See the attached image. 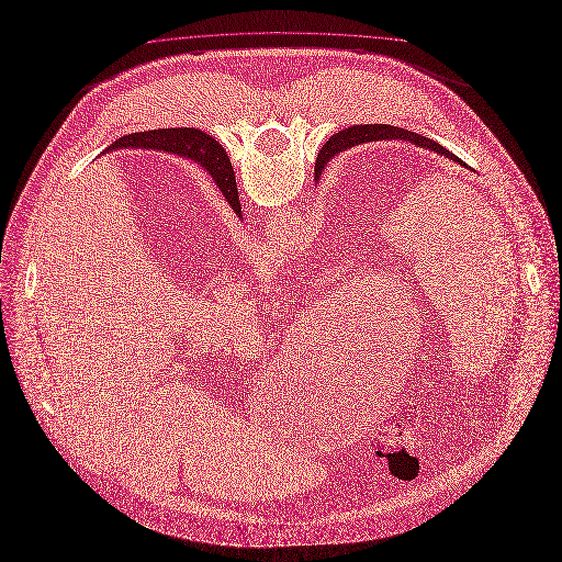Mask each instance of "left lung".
Wrapping results in <instances>:
<instances>
[{
	"instance_id": "8db88e82",
	"label": "left lung",
	"mask_w": 562,
	"mask_h": 562,
	"mask_svg": "<svg viewBox=\"0 0 562 562\" xmlns=\"http://www.w3.org/2000/svg\"><path fill=\"white\" fill-rule=\"evenodd\" d=\"M372 139H404V142H413L414 146L434 149V151L443 154L446 158H450V160H454V162H459V165H465L459 156H454L452 151H448V149L440 146L438 142H434V139H429V137H423V135L413 133V131L397 128V126H386V124H379V126H376V124H357V126H349V128H345V131H340V133H336V135H331V137L327 139L325 148H322V158L317 160L315 171L319 173V169H322V165H324L325 160H329V158H331L334 154H338L340 149L351 148L355 144H363V142H372ZM220 188H222V192L226 194V186L220 183ZM226 196H228V194H226Z\"/></svg>"
}]
</instances>
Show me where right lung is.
Segmentation results:
<instances>
[{
    "label": "right lung",
    "mask_w": 562,
    "mask_h": 562,
    "mask_svg": "<svg viewBox=\"0 0 562 562\" xmlns=\"http://www.w3.org/2000/svg\"><path fill=\"white\" fill-rule=\"evenodd\" d=\"M151 135H156L158 139H160V144L156 146V148H160V146H165V144H171V149H176L179 154H188L190 158H196L203 167H207V171H211V176L213 179L217 181V186L222 183V186H226V199H237V179H235V171H233V165H231V160H228V156H226V151L220 148L211 137H207L203 131H199V128H162V131H154ZM180 137L178 140L177 137ZM137 137V135H135ZM131 139V135L126 137V139H119V142H114L110 148H124V146H149L146 142H137V139ZM176 140L177 144L173 145L172 142ZM180 146L178 149L177 146ZM213 145L214 148L211 149L210 146ZM165 148H169V146H165ZM233 203V201H231Z\"/></svg>",
    "instance_id": "1"
}]
</instances>
